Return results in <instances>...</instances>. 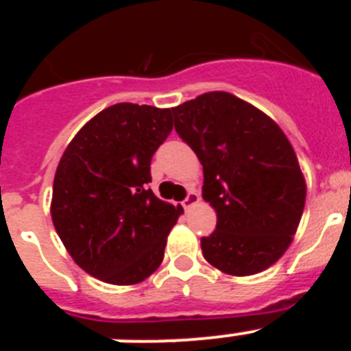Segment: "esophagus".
I'll return each mask as SVG.
<instances>
[{"label": "esophagus", "instance_id": "obj_1", "mask_svg": "<svg viewBox=\"0 0 351 351\" xmlns=\"http://www.w3.org/2000/svg\"><path fill=\"white\" fill-rule=\"evenodd\" d=\"M198 200H200V197H198V193H195V191H190L188 193V197L182 200V206H184V209H191V207L195 206V204H198Z\"/></svg>", "mask_w": 351, "mask_h": 351}]
</instances>
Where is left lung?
<instances>
[{
    "label": "left lung",
    "mask_w": 351,
    "mask_h": 351,
    "mask_svg": "<svg viewBox=\"0 0 351 351\" xmlns=\"http://www.w3.org/2000/svg\"><path fill=\"white\" fill-rule=\"evenodd\" d=\"M176 132L204 167L202 197L218 223L204 258L230 276L265 271L293 241L306 179L283 130L260 108L210 91L172 108Z\"/></svg>",
    "instance_id": "1"
}]
</instances>
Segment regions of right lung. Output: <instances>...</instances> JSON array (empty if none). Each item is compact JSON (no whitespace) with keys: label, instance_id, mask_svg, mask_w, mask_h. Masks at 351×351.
<instances>
[{"label":"right lung","instance_id":"right-lung-1","mask_svg":"<svg viewBox=\"0 0 351 351\" xmlns=\"http://www.w3.org/2000/svg\"><path fill=\"white\" fill-rule=\"evenodd\" d=\"M172 108L116 104L89 119L64 149L51 216L80 269L104 283L137 285L165 255L182 214L151 191V158L172 132Z\"/></svg>","mask_w":351,"mask_h":351}]
</instances>
